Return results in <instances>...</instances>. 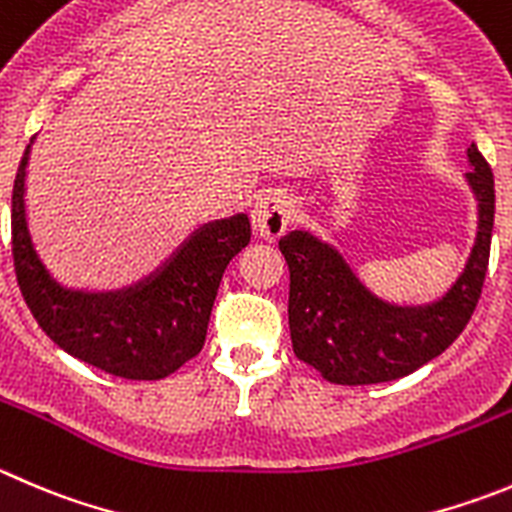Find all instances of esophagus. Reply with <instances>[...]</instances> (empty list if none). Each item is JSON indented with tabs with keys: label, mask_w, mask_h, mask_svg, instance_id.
<instances>
[{
	"label": "esophagus",
	"mask_w": 512,
	"mask_h": 512,
	"mask_svg": "<svg viewBox=\"0 0 512 512\" xmlns=\"http://www.w3.org/2000/svg\"><path fill=\"white\" fill-rule=\"evenodd\" d=\"M295 214L293 199L285 197V194H267L252 209V229L260 240L275 242L285 234V229L290 227Z\"/></svg>",
	"instance_id": "1"
}]
</instances>
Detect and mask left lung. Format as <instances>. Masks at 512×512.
Segmentation results:
<instances>
[{
  "label": "left lung",
  "mask_w": 512,
  "mask_h": 512,
  "mask_svg": "<svg viewBox=\"0 0 512 512\" xmlns=\"http://www.w3.org/2000/svg\"><path fill=\"white\" fill-rule=\"evenodd\" d=\"M467 171L480 202V227L465 272L442 300L401 308L376 298L353 275L341 252L310 232L280 240L290 270L288 321L293 351L331 384L394 381L437 358L465 331L475 313L490 262L495 181L477 143L467 148Z\"/></svg>",
  "instance_id": "obj_1"
}]
</instances>
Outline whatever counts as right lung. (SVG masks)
<instances>
[{
	"label": "right lung",
	"mask_w": 512,
	"mask_h": 512,
	"mask_svg": "<svg viewBox=\"0 0 512 512\" xmlns=\"http://www.w3.org/2000/svg\"><path fill=\"white\" fill-rule=\"evenodd\" d=\"M12 189V257L27 308L70 356L131 381H156L197 356L207 338L219 283L242 247L250 219L234 214L204 224L156 275L118 293H80L57 285L37 257L25 217V169Z\"/></svg>",
	"instance_id": "obj_1"
}]
</instances>
